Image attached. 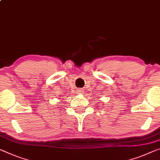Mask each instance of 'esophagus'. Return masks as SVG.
<instances>
[{
  "label": "esophagus",
  "instance_id": "obj_1",
  "mask_svg": "<svg viewBox=\"0 0 160 160\" xmlns=\"http://www.w3.org/2000/svg\"><path fill=\"white\" fill-rule=\"evenodd\" d=\"M78 94H82V90H78Z\"/></svg>",
  "mask_w": 160,
  "mask_h": 160
}]
</instances>
